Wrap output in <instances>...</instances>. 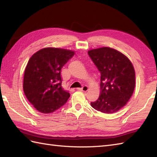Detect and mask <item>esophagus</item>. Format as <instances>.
<instances>
[{
    "label": "esophagus",
    "mask_w": 157,
    "mask_h": 157,
    "mask_svg": "<svg viewBox=\"0 0 157 157\" xmlns=\"http://www.w3.org/2000/svg\"><path fill=\"white\" fill-rule=\"evenodd\" d=\"M77 90H78L79 91H83V92H87L88 90V87L87 86H83L81 88H77Z\"/></svg>",
    "instance_id": "esophagus-1"
}]
</instances>
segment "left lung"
<instances>
[{"label": "left lung", "instance_id": "left-lung-1", "mask_svg": "<svg viewBox=\"0 0 157 157\" xmlns=\"http://www.w3.org/2000/svg\"><path fill=\"white\" fill-rule=\"evenodd\" d=\"M89 56L101 72V92L91 102L94 109L113 113L123 107L134 91L135 70L132 62L122 52L110 47L91 49Z\"/></svg>", "mask_w": 157, "mask_h": 157}]
</instances>
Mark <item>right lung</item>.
<instances>
[{
  "instance_id": "add662e5",
  "label": "right lung",
  "mask_w": 157,
  "mask_h": 157,
  "mask_svg": "<svg viewBox=\"0 0 157 157\" xmlns=\"http://www.w3.org/2000/svg\"><path fill=\"white\" fill-rule=\"evenodd\" d=\"M75 51L46 47L29 59L23 76V88L26 98L42 113L48 114L61 108L70 96L62 87L61 69Z\"/></svg>"
}]
</instances>
